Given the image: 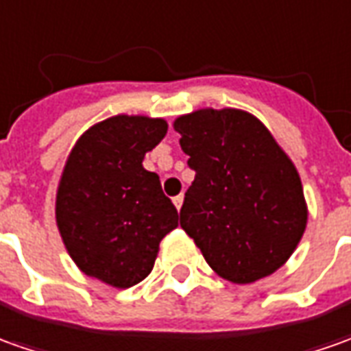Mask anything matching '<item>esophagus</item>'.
<instances>
[{"instance_id": "34e87169", "label": "esophagus", "mask_w": 351, "mask_h": 351, "mask_svg": "<svg viewBox=\"0 0 351 351\" xmlns=\"http://www.w3.org/2000/svg\"><path fill=\"white\" fill-rule=\"evenodd\" d=\"M182 202H184V195H176V197H173V204H175V207L180 211V207H182Z\"/></svg>"}]
</instances>
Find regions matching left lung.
<instances>
[{
  "label": "left lung",
  "mask_w": 351,
  "mask_h": 351,
  "mask_svg": "<svg viewBox=\"0 0 351 351\" xmlns=\"http://www.w3.org/2000/svg\"><path fill=\"white\" fill-rule=\"evenodd\" d=\"M175 130L195 171L180 226L209 267L234 285L275 273L294 254L307 204L294 163L267 126L242 109H197Z\"/></svg>",
  "instance_id": "left-lung-1"
}]
</instances>
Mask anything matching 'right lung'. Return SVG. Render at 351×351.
<instances>
[{
	"label": "right lung",
	"instance_id": "1",
	"mask_svg": "<svg viewBox=\"0 0 351 351\" xmlns=\"http://www.w3.org/2000/svg\"><path fill=\"white\" fill-rule=\"evenodd\" d=\"M167 121L115 115L90 126L66 157L56 221L69 256L88 276L115 288L144 280L178 213L142 161L167 134Z\"/></svg>",
	"mask_w": 351,
	"mask_h": 351
}]
</instances>
